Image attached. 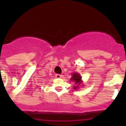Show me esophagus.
<instances>
[{
    "mask_svg": "<svg viewBox=\"0 0 126 126\" xmlns=\"http://www.w3.org/2000/svg\"><path fill=\"white\" fill-rule=\"evenodd\" d=\"M55 77H57V79H60V78H61V77H62V75H61V74H56L55 75Z\"/></svg>",
    "mask_w": 126,
    "mask_h": 126,
    "instance_id": "esophagus-1",
    "label": "esophagus"
}]
</instances>
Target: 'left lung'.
<instances>
[{
    "label": "left lung",
    "instance_id": "obj_1",
    "mask_svg": "<svg viewBox=\"0 0 126 126\" xmlns=\"http://www.w3.org/2000/svg\"><path fill=\"white\" fill-rule=\"evenodd\" d=\"M71 80L73 81L74 82V85L73 86V88L74 90H77L80 88V86H83L84 85L82 84L83 82L82 80V77L78 72H74L72 74V77L71 78ZM82 83V85L80 86L81 83Z\"/></svg>",
    "mask_w": 126,
    "mask_h": 126
}]
</instances>
